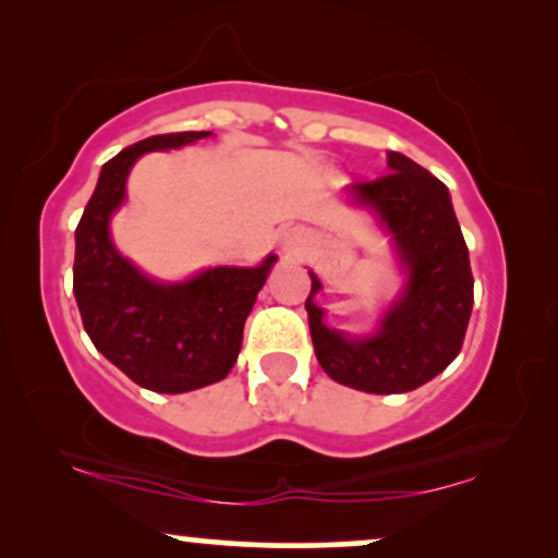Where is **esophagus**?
Segmentation results:
<instances>
[{
    "mask_svg": "<svg viewBox=\"0 0 558 558\" xmlns=\"http://www.w3.org/2000/svg\"><path fill=\"white\" fill-rule=\"evenodd\" d=\"M310 241V233L304 231V228H289V231L281 235V248L287 251V254H296L304 243Z\"/></svg>",
    "mask_w": 558,
    "mask_h": 558,
    "instance_id": "34e87169",
    "label": "esophagus"
}]
</instances>
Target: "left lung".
Here are the masks:
<instances>
[{
    "label": "left lung",
    "mask_w": 558,
    "mask_h": 558,
    "mask_svg": "<svg viewBox=\"0 0 558 558\" xmlns=\"http://www.w3.org/2000/svg\"><path fill=\"white\" fill-rule=\"evenodd\" d=\"M345 197L391 239L403 287L376 330L348 335L325 325V310L315 302L323 281L310 271L304 307L315 355L327 376L355 391H414L460 355L472 312L475 281L452 197L445 182L399 151H388L386 178L355 182Z\"/></svg>",
    "instance_id": "left-lung-1"
}]
</instances>
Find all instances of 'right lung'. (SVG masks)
Wrapping results in <instances>:
<instances>
[{
  "mask_svg": "<svg viewBox=\"0 0 558 558\" xmlns=\"http://www.w3.org/2000/svg\"><path fill=\"white\" fill-rule=\"evenodd\" d=\"M210 132L149 136L121 149L98 174L75 228L73 294L83 327L106 361L157 393H187L223 380L239 361L243 325L277 256L258 266H210L162 281L121 256L111 218L126 201V180L147 151L180 149Z\"/></svg>",
  "mask_w": 558,
  "mask_h": 558,
  "instance_id": "add662e5",
  "label": "right lung"
}]
</instances>
